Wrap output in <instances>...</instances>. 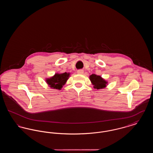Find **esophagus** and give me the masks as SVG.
Segmentation results:
<instances>
[{
    "instance_id": "1",
    "label": "esophagus",
    "mask_w": 153,
    "mask_h": 153,
    "mask_svg": "<svg viewBox=\"0 0 153 153\" xmlns=\"http://www.w3.org/2000/svg\"><path fill=\"white\" fill-rule=\"evenodd\" d=\"M77 73L79 74H82L84 73V71L82 70V69H80V70H79V71H77Z\"/></svg>"
}]
</instances>
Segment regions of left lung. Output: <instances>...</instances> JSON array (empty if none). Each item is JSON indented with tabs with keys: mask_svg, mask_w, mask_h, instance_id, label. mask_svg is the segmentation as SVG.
Wrapping results in <instances>:
<instances>
[{
	"mask_svg": "<svg viewBox=\"0 0 153 153\" xmlns=\"http://www.w3.org/2000/svg\"><path fill=\"white\" fill-rule=\"evenodd\" d=\"M89 79L94 85V88L97 89L105 88L108 84V82L106 80L102 79L100 76H98L95 74L90 75Z\"/></svg>",
	"mask_w": 153,
	"mask_h": 153,
	"instance_id": "1",
	"label": "left lung"
}]
</instances>
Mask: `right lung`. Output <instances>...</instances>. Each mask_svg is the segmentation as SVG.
Masks as SVG:
<instances>
[{"label": "right lung", "mask_w": 153, "mask_h": 153, "mask_svg": "<svg viewBox=\"0 0 153 153\" xmlns=\"http://www.w3.org/2000/svg\"><path fill=\"white\" fill-rule=\"evenodd\" d=\"M70 76V73H56L53 76L46 79L48 85L53 89H57L60 90L63 85L65 84L67 80H68Z\"/></svg>", "instance_id": "add662e5"}]
</instances>
